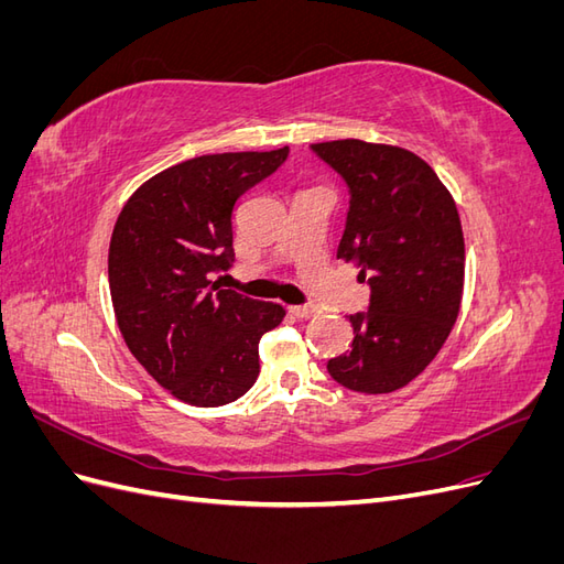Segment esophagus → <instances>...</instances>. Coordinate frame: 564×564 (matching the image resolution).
Here are the masks:
<instances>
[{
	"label": "esophagus",
	"instance_id": "1",
	"mask_svg": "<svg viewBox=\"0 0 564 564\" xmlns=\"http://www.w3.org/2000/svg\"><path fill=\"white\" fill-rule=\"evenodd\" d=\"M289 313H292L299 319H308V317L317 315V308H315V305L303 303V305H289Z\"/></svg>",
	"mask_w": 564,
	"mask_h": 564
}]
</instances>
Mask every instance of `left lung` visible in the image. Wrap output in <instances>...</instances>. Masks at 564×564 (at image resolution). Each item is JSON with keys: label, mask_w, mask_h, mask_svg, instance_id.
Returning a JSON list of instances; mask_svg holds the SVG:
<instances>
[{"label": "left lung", "mask_w": 564, "mask_h": 564, "mask_svg": "<svg viewBox=\"0 0 564 564\" xmlns=\"http://www.w3.org/2000/svg\"><path fill=\"white\" fill-rule=\"evenodd\" d=\"M348 185L338 259L369 284L367 311L350 315L352 348L327 362L355 392H392L431 365L464 294V232L456 204L414 152L357 139L313 143Z\"/></svg>", "instance_id": "8db88e82"}]
</instances>
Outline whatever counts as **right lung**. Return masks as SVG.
Instances as JSON below:
<instances>
[{"label":"right lung","instance_id":"right-lung-1","mask_svg":"<svg viewBox=\"0 0 564 564\" xmlns=\"http://www.w3.org/2000/svg\"><path fill=\"white\" fill-rule=\"evenodd\" d=\"M289 158L224 152L152 176L119 214L110 251V296L131 355L174 398L228 404L259 377V340L284 308L212 282L232 265V207Z\"/></svg>","mask_w":564,"mask_h":564}]
</instances>
